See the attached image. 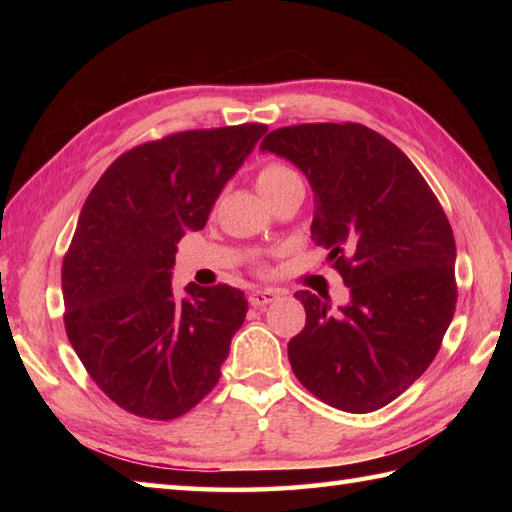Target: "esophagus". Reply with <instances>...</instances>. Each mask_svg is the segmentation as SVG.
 <instances>
[{
  "label": "esophagus",
  "mask_w": 512,
  "mask_h": 512,
  "mask_svg": "<svg viewBox=\"0 0 512 512\" xmlns=\"http://www.w3.org/2000/svg\"><path fill=\"white\" fill-rule=\"evenodd\" d=\"M277 297H279V292H277V290H270V288H266V290H255V292H250L248 301H250V306H253V308H264V306H268V303H273Z\"/></svg>",
  "instance_id": "1"
}]
</instances>
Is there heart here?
<instances>
[{"mask_svg": "<svg viewBox=\"0 0 512 512\" xmlns=\"http://www.w3.org/2000/svg\"><path fill=\"white\" fill-rule=\"evenodd\" d=\"M297 178H299L297 171L284 165V162H268V165H264L257 173V187L266 195L270 191H275L277 187H281V184Z\"/></svg>", "mask_w": 512, "mask_h": 512, "instance_id": "obj_1", "label": "heart"}]
</instances>
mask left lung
<instances>
[{
    "mask_svg": "<svg viewBox=\"0 0 512 512\" xmlns=\"http://www.w3.org/2000/svg\"><path fill=\"white\" fill-rule=\"evenodd\" d=\"M314 193L312 239L350 303L299 290L306 328L288 343L292 372L325 405H389L436 358L458 301L455 239L427 180L402 151L358 123L281 127L262 140Z\"/></svg>",
    "mask_w": 512,
    "mask_h": 512,
    "instance_id": "8db88e82",
    "label": "left lung"
}]
</instances>
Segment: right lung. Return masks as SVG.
Segmentation results:
<instances>
[{"mask_svg":"<svg viewBox=\"0 0 512 512\" xmlns=\"http://www.w3.org/2000/svg\"><path fill=\"white\" fill-rule=\"evenodd\" d=\"M266 129H193L138 145L83 204L61 268L65 332L103 394L134 416L180 418L220 380L248 301L226 284H189L178 299L171 268Z\"/></svg>","mask_w":512,"mask_h":512,"instance_id":"1","label":"right lung"}]
</instances>
